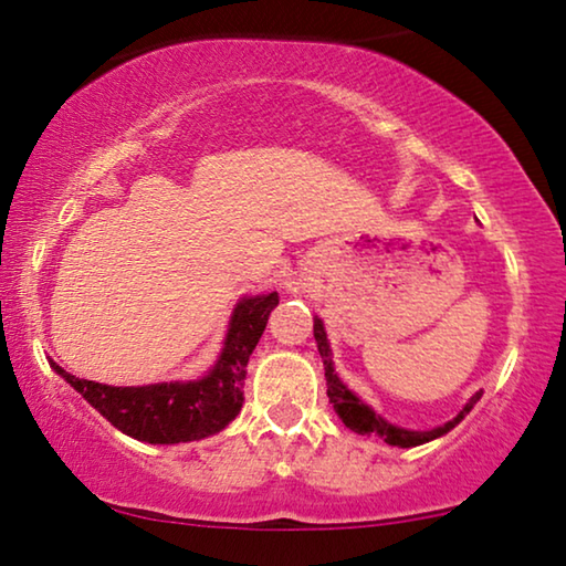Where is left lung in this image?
I'll return each mask as SVG.
<instances>
[{"instance_id":"1","label":"left lung","mask_w":566,"mask_h":566,"mask_svg":"<svg viewBox=\"0 0 566 566\" xmlns=\"http://www.w3.org/2000/svg\"><path fill=\"white\" fill-rule=\"evenodd\" d=\"M312 331H315V340H317V350L319 356H323V366H325V381H327V396H331V403L335 409V415L343 419V424L353 429V432L358 434H374V437H381L384 442H389L394 447H417V444H424V442H432L437 437H442L450 432L460 424L462 419L470 415V409L475 407L480 401V396L483 391H475L470 396V401L462 407V411L454 419L447 421L442 427H434V429H427V432H417V429H403V427H396L391 421H386L381 415H376L374 409L368 407V403L360 399V396L353 394L348 386L343 384V378L335 374V366H333V350H331V340H327V333H325V325L323 319L315 315V325H312Z\"/></svg>"}]
</instances>
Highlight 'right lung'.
<instances>
[{
	"mask_svg": "<svg viewBox=\"0 0 566 566\" xmlns=\"http://www.w3.org/2000/svg\"><path fill=\"white\" fill-rule=\"evenodd\" d=\"M276 305V292L247 294L235 302L223 348L208 374L196 381L108 386L67 374L53 360L50 368L65 378L101 417L134 440L149 444L206 440L239 417L249 358Z\"/></svg>",
	"mask_w": 566,
	"mask_h": 566,
	"instance_id": "add662e5",
	"label": "right lung"
}]
</instances>
